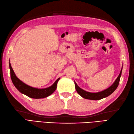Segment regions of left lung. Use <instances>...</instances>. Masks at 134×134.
I'll list each match as a JSON object with an SVG mask.
<instances>
[{"label":"left lung","instance_id":"1","mask_svg":"<svg viewBox=\"0 0 134 134\" xmlns=\"http://www.w3.org/2000/svg\"><path fill=\"white\" fill-rule=\"evenodd\" d=\"M122 69H123V66L121 67L120 74H119V76H118V78H116L115 81L113 82V84L111 85L110 87L107 88V89L97 93L89 92L81 89L80 87H79L78 86V85L76 84V82H74L76 92H77V93L82 97H83L85 99H91V100H99V99L107 97L108 96L110 95L111 94L113 93V92L117 89L121 75Z\"/></svg>","mask_w":134,"mask_h":134}]
</instances>
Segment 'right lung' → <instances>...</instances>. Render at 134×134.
<instances>
[{
	"label": "right lung",
	"instance_id": "add662e5",
	"mask_svg": "<svg viewBox=\"0 0 134 134\" xmlns=\"http://www.w3.org/2000/svg\"><path fill=\"white\" fill-rule=\"evenodd\" d=\"M9 67L10 70L11 78L14 86L18 89L19 92L28 96L30 98L38 99L46 98L47 97L49 96L56 90L57 84H58L59 79H60V78H59L54 82L53 85L49 87L43 88V89H38V88L29 86V85H26L24 82L20 80L16 76L15 72H14L13 68L11 65L10 61Z\"/></svg>",
	"mask_w": 134,
	"mask_h": 134
}]
</instances>
